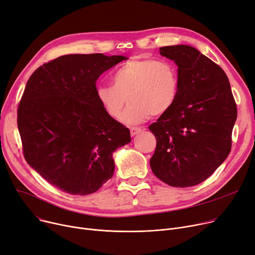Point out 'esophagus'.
Returning <instances> with one entry per match:
<instances>
[{
    "instance_id": "obj_1",
    "label": "esophagus",
    "mask_w": 255,
    "mask_h": 255,
    "mask_svg": "<svg viewBox=\"0 0 255 255\" xmlns=\"http://www.w3.org/2000/svg\"><path fill=\"white\" fill-rule=\"evenodd\" d=\"M129 131H130V134L131 136H134V134H137L139 132L142 131V128H134V127H131L129 128Z\"/></svg>"
}]
</instances>
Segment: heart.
<instances>
[{"mask_svg": "<svg viewBox=\"0 0 255 255\" xmlns=\"http://www.w3.org/2000/svg\"><path fill=\"white\" fill-rule=\"evenodd\" d=\"M112 83L97 86L98 101L110 117L118 119L128 100L123 121L137 125L172 108L179 92V74L167 59L131 58L113 73Z\"/></svg>", "mask_w": 255, "mask_h": 255, "instance_id": "obj_1", "label": "heart"}]
</instances>
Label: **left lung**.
I'll list each match as a JSON object with an SVG mask.
<instances>
[{
	"mask_svg": "<svg viewBox=\"0 0 255 255\" xmlns=\"http://www.w3.org/2000/svg\"><path fill=\"white\" fill-rule=\"evenodd\" d=\"M159 53L178 66L179 92L172 108L149 126L156 139L150 167L168 185L193 186L230 154L237 105L227 74L198 49L175 45Z\"/></svg>",
	"mask_w": 255,
	"mask_h": 255,
	"instance_id": "8db88e82",
	"label": "left lung"
}]
</instances>
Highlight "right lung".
Listing matches in <instances>:
<instances>
[{
    "label": "right lung",
    "instance_id": "obj_1",
    "mask_svg": "<svg viewBox=\"0 0 255 255\" xmlns=\"http://www.w3.org/2000/svg\"><path fill=\"white\" fill-rule=\"evenodd\" d=\"M128 59L67 54L29 77L17 109L26 162L49 184L75 196L99 190L114 173L112 153L130 142L129 129L97 99L100 75Z\"/></svg>",
    "mask_w": 255,
    "mask_h": 255
}]
</instances>
